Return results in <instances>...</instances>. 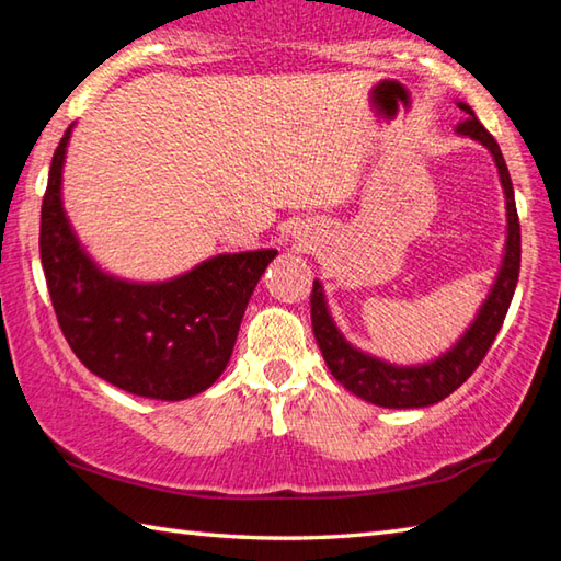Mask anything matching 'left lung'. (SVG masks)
Segmentation results:
<instances>
[{"label":"left lung","mask_w":561,"mask_h":561,"mask_svg":"<svg viewBox=\"0 0 561 561\" xmlns=\"http://www.w3.org/2000/svg\"><path fill=\"white\" fill-rule=\"evenodd\" d=\"M458 108L468 113V118L455 128V133L478 140L480 146H485L490 150L492 160H495L497 165L502 190H505L507 210V240L495 284L490 287L485 301L480 304L478 314H474L472 324L465 329V334L438 358L415 366H398L391 364V360L371 356L366 354V351L356 348L354 344H348L346 336L339 331L334 317H331L321 282L314 279V289H311V327H314L317 344L321 348V356L327 360L331 376H334L346 391L381 408L433 405L443 401V398H448L455 388H460L468 381L474 368L480 366V360L485 358L492 341H495L510 309L512 294H515L517 287L522 244L515 190H512L510 170L505 165V158H502L497 140L485 130V126L478 121L468 103L458 101Z\"/></svg>","instance_id":"1"}]
</instances>
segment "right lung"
Here are the masks:
<instances>
[{
	"mask_svg": "<svg viewBox=\"0 0 561 561\" xmlns=\"http://www.w3.org/2000/svg\"><path fill=\"white\" fill-rule=\"evenodd\" d=\"M51 158L39 252L56 319L83 366L111 386L156 401L210 388L232 356L254 287L277 250L217 254L165 282H128L89 257L64 210V160Z\"/></svg>",
	"mask_w": 561,
	"mask_h": 561,
	"instance_id": "1",
	"label": "right lung"
}]
</instances>
